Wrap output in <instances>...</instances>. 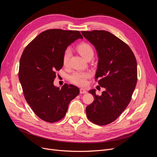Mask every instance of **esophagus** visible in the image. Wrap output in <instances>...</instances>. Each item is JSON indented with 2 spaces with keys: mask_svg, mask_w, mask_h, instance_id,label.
Segmentation results:
<instances>
[{
  "mask_svg": "<svg viewBox=\"0 0 157 157\" xmlns=\"http://www.w3.org/2000/svg\"><path fill=\"white\" fill-rule=\"evenodd\" d=\"M87 93V92H86V90H85V89H83V88H81L80 89V94H86Z\"/></svg>",
  "mask_w": 157,
  "mask_h": 157,
  "instance_id": "34e87169",
  "label": "esophagus"
}]
</instances>
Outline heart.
Here are the masks:
<instances>
[{
	"label": "heart",
	"instance_id": "obj_1",
	"mask_svg": "<svg viewBox=\"0 0 157 157\" xmlns=\"http://www.w3.org/2000/svg\"><path fill=\"white\" fill-rule=\"evenodd\" d=\"M77 49L80 55L86 60L89 57L94 56V52L91 45L86 43L79 44ZM71 56V50L67 48L63 52L62 56V63L64 66H67ZM90 73L88 71H77L73 72L69 76L71 83L80 86H85L87 85V79L90 77Z\"/></svg>",
	"mask_w": 157,
	"mask_h": 157
}]
</instances>
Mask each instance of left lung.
I'll return each mask as SVG.
<instances>
[{"label": "left lung", "instance_id": "left-lung-1", "mask_svg": "<svg viewBox=\"0 0 157 157\" xmlns=\"http://www.w3.org/2000/svg\"><path fill=\"white\" fill-rule=\"evenodd\" d=\"M96 48L98 59L95 81L104 88L101 96L93 89L94 102L86 108L88 120L98 125L116 120L130 103L137 81V61L130 47L105 30L81 31Z\"/></svg>", "mask_w": 157, "mask_h": 157}]
</instances>
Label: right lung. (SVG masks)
<instances>
[{
  "label": "right lung",
  "mask_w": 157,
  "mask_h": 157,
  "mask_svg": "<svg viewBox=\"0 0 157 157\" xmlns=\"http://www.w3.org/2000/svg\"><path fill=\"white\" fill-rule=\"evenodd\" d=\"M83 36L78 30L49 29L39 34L25 47L20 60L18 77L25 100L37 116L46 122L62 120L70 102L79 89L64 84L53 85L56 71L63 66L67 46Z\"/></svg>",
  "instance_id": "right-lung-1"
}]
</instances>
